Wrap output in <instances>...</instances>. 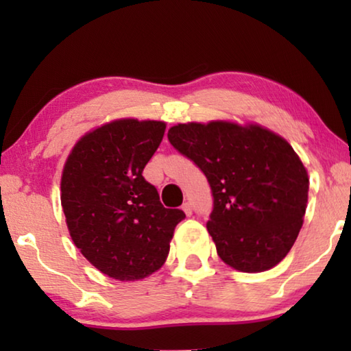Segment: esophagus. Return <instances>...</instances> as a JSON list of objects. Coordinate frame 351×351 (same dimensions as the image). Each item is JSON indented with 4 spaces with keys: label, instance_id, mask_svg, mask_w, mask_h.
<instances>
[{
    "label": "esophagus",
    "instance_id": "34e87169",
    "mask_svg": "<svg viewBox=\"0 0 351 351\" xmlns=\"http://www.w3.org/2000/svg\"><path fill=\"white\" fill-rule=\"evenodd\" d=\"M182 210H184V213L189 215V217L191 214H193V209H191V204L189 203V201H186V203H184V206H182Z\"/></svg>",
    "mask_w": 351,
    "mask_h": 351
}]
</instances>
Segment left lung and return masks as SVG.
Masks as SVG:
<instances>
[{"instance_id":"8db88e82","label":"left lung","mask_w":351,"mask_h":351,"mask_svg":"<svg viewBox=\"0 0 351 351\" xmlns=\"http://www.w3.org/2000/svg\"><path fill=\"white\" fill-rule=\"evenodd\" d=\"M169 142L208 177V232L219 257L244 273L267 271L294 246L308 201V172L291 143L257 123H179Z\"/></svg>"}]
</instances>
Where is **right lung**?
<instances>
[{
    "label": "right lung",
    "instance_id": "right-lung-1",
    "mask_svg": "<svg viewBox=\"0 0 351 351\" xmlns=\"http://www.w3.org/2000/svg\"><path fill=\"white\" fill-rule=\"evenodd\" d=\"M165 121L119 118L86 132L62 169L60 203L75 246L113 280L137 281L165 265L184 210L166 209L143 167Z\"/></svg>",
    "mask_w": 351,
    "mask_h": 351
}]
</instances>
